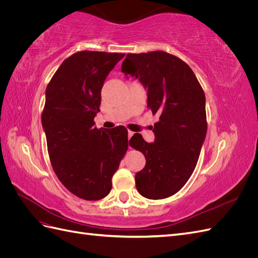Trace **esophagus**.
Segmentation results:
<instances>
[{"instance_id":"obj_1","label":"esophagus","mask_w":258,"mask_h":258,"mask_svg":"<svg viewBox=\"0 0 258 258\" xmlns=\"http://www.w3.org/2000/svg\"><path fill=\"white\" fill-rule=\"evenodd\" d=\"M132 136H134V132H132V131H128V139H129V140H130V138H131Z\"/></svg>"}]
</instances>
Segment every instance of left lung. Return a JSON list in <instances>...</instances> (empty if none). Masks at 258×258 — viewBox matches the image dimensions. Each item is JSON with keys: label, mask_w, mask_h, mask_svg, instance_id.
Wrapping results in <instances>:
<instances>
[{"label": "left lung", "mask_w": 258, "mask_h": 258, "mask_svg": "<svg viewBox=\"0 0 258 258\" xmlns=\"http://www.w3.org/2000/svg\"><path fill=\"white\" fill-rule=\"evenodd\" d=\"M121 72L140 81L147 90V106L159 115L154 142L139 134L129 141L146 159L136 174L137 189L148 199L168 198L196 168L208 128L205 92L183 60L161 50L128 53Z\"/></svg>", "instance_id": "left-lung-1"}]
</instances>
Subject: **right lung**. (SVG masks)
Here are the masks:
<instances>
[{
  "instance_id": "obj_1",
  "label": "right lung",
  "mask_w": 258,
  "mask_h": 258,
  "mask_svg": "<svg viewBox=\"0 0 258 258\" xmlns=\"http://www.w3.org/2000/svg\"><path fill=\"white\" fill-rule=\"evenodd\" d=\"M124 53L80 51L62 62L46 88L42 126L54 173L68 190L100 200L128 150L123 126L97 129L101 89Z\"/></svg>"
}]
</instances>
